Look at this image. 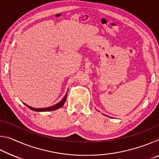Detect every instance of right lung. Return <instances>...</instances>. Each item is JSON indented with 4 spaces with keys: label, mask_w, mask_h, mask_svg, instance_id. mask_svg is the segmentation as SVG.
<instances>
[{
    "label": "right lung",
    "mask_w": 159,
    "mask_h": 159,
    "mask_svg": "<svg viewBox=\"0 0 159 159\" xmlns=\"http://www.w3.org/2000/svg\"><path fill=\"white\" fill-rule=\"evenodd\" d=\"M66 96H67V93L66 94L65 96L64 97V98L61 99V100L60 102H58L57 104H55V105L51 106V107H45V108H34V107H31L30 106H29V105H27V104H26L25 103H24V104H25L26 107H28L29 109H31V110H33V111H54V110H56V109H57L61 108V107L64 105V102H66Z\"/></svg>",
    "instance_id": "1"
}]
</instances>
